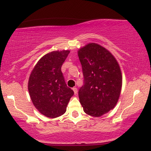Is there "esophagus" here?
I'll return each instance as SVG.
<instances>
[{
	"label": "esophagus",
	"instance_id": "34e87169",
	"mask_svg": "<svg viewBox=\"0 0 151 151\" xmlns=\"http://www.w3.org/2000/svg\"><path fill=\"white\" fill-rule=\"evenodd\" d=\"M72 89H73V91H74V94H75V95H77V88H75V87H74V88H72Z\"/></svg>",
	"mask_w": 151,
	"mask_h": 151
}]
</instances>
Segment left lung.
<instances>
[{
	"label": "left lung",
	"mask_w": 151,
	"mask_h": 151,
	"mask_svg": "<svg viewBox=\"0 0 151 151\" xmlns=\"http://www.w3.org/2000/svg\"><path fill=\"white\" fill-rule=\"evenodd\" d=\"M83 85L79 90V102L85 113L98 117L114 108L119 98L122 75L113 55L102 46L91 43L80 49Z\"/></svg>",
	"instance_id": "8db88e82"
}]
</instances>
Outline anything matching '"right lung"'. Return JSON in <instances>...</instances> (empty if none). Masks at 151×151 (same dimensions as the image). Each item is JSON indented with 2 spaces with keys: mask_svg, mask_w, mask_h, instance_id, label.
<instances>
[{
  "mask_svg": "<svg viewBox=\"0 0 151 151\" xmlns=\"http://www.w3.org/2000/svg\"><path fill=\"white\" fill-rule=\"evenodd\" d=\"M70 51H52L44 56L30 74L28 91L34 106L42 114L56 118L66 111L74 91L67 86L61 72Z\"/></svg>",
  "mask_w": 151,
  "mask_h": 151,
  "instance_id": "obj_1",
  "label": "right lung"
}]
</instances>
